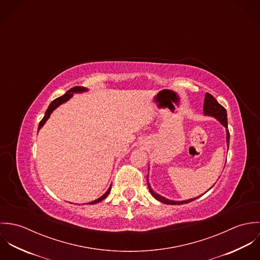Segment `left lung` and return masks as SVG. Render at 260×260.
Masks as SVG:
<instances>
[{"mask_svg":"<svg viewBox=\"0 0 260 260\" xmlns=\"http://www.w3.org/2000/svg\"><path fill=\"white\" fill-rule=\"evenodd\" d=\"M203 112H204V115H207V116H211V117H214L216 118L223 126L226 128V142H227V146H229V131H228V124H227V113L225 108L221 106L217 101L216 99L210 95L209 93H206L205 94V98H204V105H203ZM147 182H148V177H147ZM148 188L149 191L151 192V194L153 195V197L155 199H157L158 201L162 202V203H165V204H172V205H180V204H185V203H189L195 199H197L198 197H195V198H191V199H188V200H183V201H174V200H169L157 193H155L151 186L149 184L148 182ZM211 189V188H210ZM203 195V194H202Z\"/></svg>","mask_w":260,"mask_h":260,"instance_id":"obj_1","label":"left lung"}]
</instances>
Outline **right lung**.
Wrapping results in <instances>:
<instances>
[{
  "label": "right lung",
  "instance_id": "1",
  "mask_svg": "<svg viewBox=\"0 0 260 260\" xmlns=\"http://www.w3.org/2000/svg\"><path fill=\"white\" fill-rule=\"evenodd\" d=\"M86 91H88V89H87V88H85V87H81V86L73 87V88H71L69 91H67V92H66V94H64L63 96H61V97H59V98L55 99L54 101H52V102H51V104L49 105V107H48L47 111L45 113V116L43 117V119H42V120H41V122L39 123L38 132H39V130L44 126V124L46 123V121L49 119V117H50V115L52 114V112L54 111L57 107H59L61 104H63V103H65V102H67L70 98H72V96L74 95V93H82V92H86ZM110 190H111V185L109 187V189L105 192V194H104V195H102L101 197H99L98 199H96V200H94V201H92V202H89V204H95V203H98V202L102 201L103 199H105V198L108 196V194L110 193Z\"/></svg>",
  "mask_w": 260,
  "mask_h": 260
}]
</instances>
